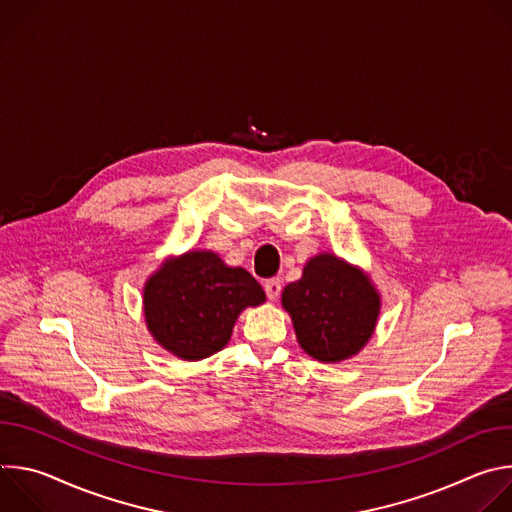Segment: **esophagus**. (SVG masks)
Returning a JSON list of instances; mask_svg holds the SVG:
<instances>
[{
	"label": "esophagus",
	"instance_id": "1",
	"mask_svg": "<svg viewBox=\"0 0 512 512\" xmlns=\"http://www.w3.org/2000/svg\"><path fill=\"white\" fill-rule=\"evenodd\" d=\"M263 287H265V294H267V298H269L271 302H275V300L279 298V294H281V279H279V277L267 279V281L263 283Z\"/></svg>",
	"mask_w": 512,
	"mask_h": 512
}]
</instances>
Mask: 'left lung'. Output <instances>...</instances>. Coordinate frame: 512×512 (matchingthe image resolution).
Wrapping results in <instances>:
<instances>
[{"label": "left lung", "instance_id": "left-lung-1", "mask_svg": "<svg viewBox=\"0 0 512 512\" xmlns=\"http://www.w3.org/2000/svg\"><path fill=\"white\" fill-rule=\"evenodd\" d=\"M298 344L320 362H344L373 338L381 294L371 275L334 253L314 255L281 291Z\"/></svg>", "mask_w": 512, "mask_h": 512}]
</instances>
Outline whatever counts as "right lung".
Here are the masks:
<instances>
[{"label": "right lung", "instance_id": "add662e5", "mask_svg": "<svg viewBox=\"0 0 512 512\" xmlns=\"http://www.w3.org/2000/svg\"><path fill=\"white\" fill-rule=\"evenodd\" d=\"M263 302L265 291L247 269L202 249L166 259L143 285V318L152 338L190 362L223 350L239 314Z\"/></svg>", "mask_w": 512, "mask_h": 512}]
</instances>
